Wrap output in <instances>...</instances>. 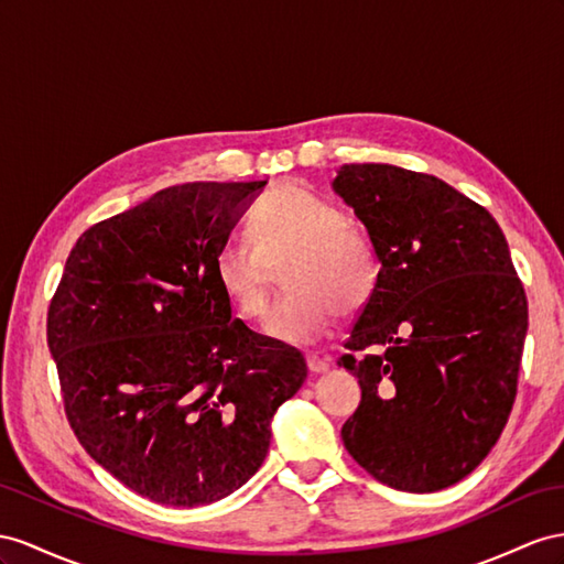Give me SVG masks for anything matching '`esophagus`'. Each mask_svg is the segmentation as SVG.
<instances>
[{
    "mask_svg": "<svg viewBox=\"0 0 564 564\" xmlns=\"http://www.w3.org/2000/svg\"><path fill=\"white\" fill-rule=\"evenodd\" d=\"M307 367L312 373H324L330 367V359L322 355H307Z\"/></svg>",
    "mask_w": 564,
    "mask_h": 564,
    "instance_id": "1",
    "label": "esophagus"
}]
</instances>
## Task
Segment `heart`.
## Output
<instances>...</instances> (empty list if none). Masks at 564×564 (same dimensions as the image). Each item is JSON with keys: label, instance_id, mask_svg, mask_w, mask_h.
Returning <instances> with one entry per match:
<instances>
[{"label": "heart", "instance_id": "obj_1", "mask_svg": "<svg viewBox=\"0 0 564 564\" xmlns=\"http://www.w3.org/2000/svg\"><path fill=\"white\" fill-rule=\"evenodd\" d=\"M252 238L228 240L216 252L221 293L245 319L267 312L273 267L285 259L288 293L267 319V334L310 345L334 326L338 307L355 312L377 285V262L362 230L326 197L297 183H279L250 214Z\"/></svg>", "mask_w": 564, "mask_h": 564}]
</instances>
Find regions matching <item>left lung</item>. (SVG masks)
Instances as JSON below:
<instances>
[{
    "label": "left lung",
    "mask_w": 564,
    "mask_h": 564,
    "mask_svg": "<svg viewBox=\"0 0 564 564\" xmlns=\"http://www.w3.org/2000/svg\"><path fill=\"white\" fill-rule=\"evenodd\" d=\"M330 185L379 259L338 359L362 388L343 443L386 486L443 490L481 465L517 395L529 307L508 240L429 173L343 164Z\"/></svg>",
    "instance_id": "1"
}]
</instances>
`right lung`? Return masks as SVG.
I'll return each instance as SVG.
<instances>
[{"instance_id": "1", "label": "right lung", "mask_w": 564, "mask_h": 564, "mask_svg": "<svg viewBox=\"0 0 564 564\" xmlns=\"http://www.w3.org/2000/svg\"><path fill=\"white\" fill-rule=\"evenodd\" d=\"M183 183L85 230L47 312L68 424L142 498L195 508L262 467L302 352L234 319L214 259L264 191Z\"/></svg>"}]
</instances>
